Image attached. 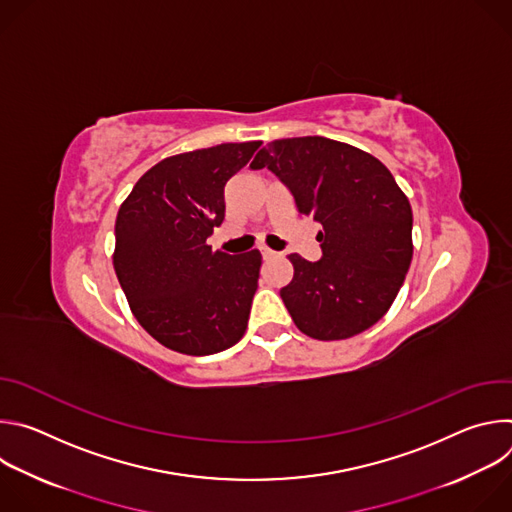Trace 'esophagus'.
Here are the masks:
<instances>
[{"label": "esophagus", "mask_w": 512, "mask_h": 512, "mask_svg": "<svg viewBox=\"0 0 512 512\" xmlns=\"http://www.w3.org/2000/svg\"><path fill=\"white\" fill-rule=\"evenodd\" d=\"M261 255H263V259H265V261L279 257V253H277V251H271V249H267V247H261Z\"/></svg>", "instance_id": "34e87169"}]
</instances>
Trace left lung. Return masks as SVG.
Masks as SVG:
<instances>
[{
	"instance_id": "8db88e82",
	"label": "left lung",
	"mask_w": 512,
	"mask_h": 512,
	"mask_svg": "<svg viewBox=\"0 0 512 512\" xmlns=\"http://www.w3.org/2000/svg\"><path fill=\"white\" fill-rule=\"evenodd\" d=\"M253 170H271L300 214L322 225V257L289 255L294 279L279 296L296 326L342 340L379 322L413 257V212L393 174L371 154L320 135L267 143Z\"/></svg>"
}]
</instances>
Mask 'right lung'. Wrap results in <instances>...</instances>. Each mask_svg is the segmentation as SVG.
<instances>
[{
	"instance_id": "obj_1",
	"label": "right lung",
	"mask_w": 512,
	"mask_h": 512,
	"mask_svg": "<svg viewBox=\"0 0 512 512\" xmlns=\"http://www.w3.org/2000/svg\"><path fill=\"white\" fill-rule=\"evenodd\" d=\"M261 141L172 156L145 172L115 221L113 267L137 322L192 356L237 344L249 322L261 253L212 251L225 221V186Z\"/></svg>"
}]
</instances>
